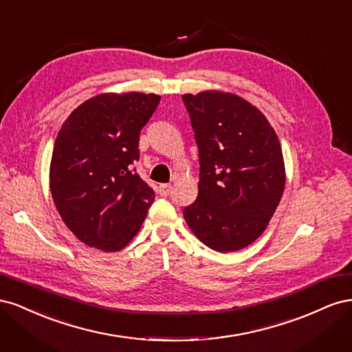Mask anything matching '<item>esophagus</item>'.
Listing matches in <instances>:
<instances>
[{
  "mask_svg": "<svg viewBox=\"0 0 352 352\" xmlns=\"http://www.w3.org/2000/svg\"><path fill=\"white\" fill-rule=\"evenodd\" d=\"M170 190H172V185L170 184H162L158 186V194L162 197H167L170 194Z\"/></svg>",
  "mask_w": 352,
  "mask_h": 352,
  "instance_id": "34e87169",
  "label": "esophagus"
}]
</instances>
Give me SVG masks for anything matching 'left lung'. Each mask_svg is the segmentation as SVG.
<instances>
[{
	"label": "left lung",
	"mask_w": 352,
	"mask_h": 352,
	"mask_svg": "<svg viewBox=\"0 0 352 352\" xmlns=\"http://www.w3.org/2000/svg\"><path fill=\"white\" fill-rule=\"evenodd\" d=\"M182 100L199 154L198 197L184 217L208 248L242 250L267 228L283 194L278 135L264 114L238 95L206 91Z\"/></svg>",
	"instance_id": "obj_1"
}]
</instances>
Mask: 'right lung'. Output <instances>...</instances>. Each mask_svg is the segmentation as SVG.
I'll return each mask as SVG.
<instances>
[{
  "mask_svg": "<svg viewBox=\"0 0 352 352\" xmlns=\"http://www.w3.org/2000/svg\"><path fill=\"white\" fill-rule=\"evenodd\" d=\"M162 100L155 94H101L63 123L52 150L50 186L63 221L83 243L124 248L155 194L136 173L140 133Z\"/></svg>",
  "mask_w": 352,
  "mask_h": 352,
  "instance_id": "1",
  "label": "right lung"
}]
</instances>
